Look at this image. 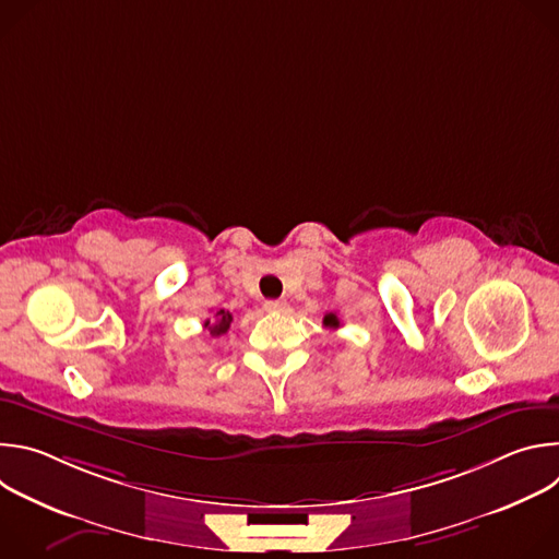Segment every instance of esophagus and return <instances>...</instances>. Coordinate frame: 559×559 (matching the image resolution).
<instances>
[{"label":"esophagus","mask_w":559,"mask_h":559,"mask_svg":"<svg viewBox=\"0 0 559 559\" xmlns=\"http://www.w3.org/2000/svg\"><path fill=\"white\" fill-rule=\"evenodd\" d=\"M265 309L267 311H285L287 302L285 300H265Z\"/></svg>","instance_id":"1"}]
</instances>
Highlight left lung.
<instances>
[{
    "label": "left lung",
    "instance_id": "obj_1",
    "mask_svg": "<svg viewBox=\"0 0 559 559\" xmlns=\"http://www.w3.org/2000/svg\"><path fill=\"white\" fill-rule=\"evenodd\" d=\"M323 325L325 328H341V321H338V316L336 313H325V318H323Z\"/></svg>",
    "mask_w": 559,
    "mask_h": 559
}]
</instances>
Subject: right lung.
Segmentation results:
<instances>
[{"instance_id":"1","label":"right lung","mask_w":559,"mask_h":559,"mask_svg":"<svg viewBox=\"0 0 559 559\" xmlns=\"http://www.w3.org/2000/svg\"><path fill=\"white\" fill-rule=\"evenodd\" d=\"M229 325H231V313L229 311H225V309H218L216 313H214V321H205V330L212 334V336H223V334H227L229 332Z\"/></svg>"}]
</instances>
